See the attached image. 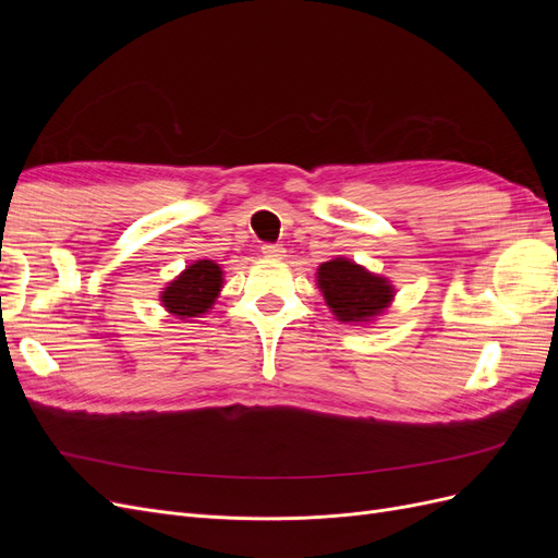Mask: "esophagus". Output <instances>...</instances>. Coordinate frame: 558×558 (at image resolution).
<instances>
[{"mask_svg": "<svg viewBox=\"0 0 558 558\" xmlns=\"http://www.w3.org/2000/svg\"><path fill=\"white\" fill-rule=\"evenodd\" d=\"M263 256H267V258H283L286 256V248L281 244H265L263 246Z\"/></svg>", "mask_w": 558, "mask_h": 558, "instance_id": "1", "label": "esophagus"}]
</instances>
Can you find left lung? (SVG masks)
<instances>
[{
    "mask_svg": "<svg viewBox=\"0 0 558 558\" xmlns=\"http://www.w3.org/2000/svg\"><path fill=\"white\" fill-rule=\"evenodd\" d=\"M316 283L337 320L353 326L369 324L391 305L396 295V289L386 277L367 272L363 265H356L349 258L320 263Z\"/></svg>",
    "mask_w": 558,
    "mask_h": 558,
    "instance_id": "left-lung-1",
    "label": "left lung"
}]
</instances>
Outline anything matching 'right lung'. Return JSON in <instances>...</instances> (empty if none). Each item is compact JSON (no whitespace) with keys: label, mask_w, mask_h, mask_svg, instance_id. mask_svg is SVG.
Listing matches in <instances>:
<instances>
[{"label":"right lung","mask_w":558,"mask_h":558,"mask_svg":"<svg viewBox=\"0 0 558 558\" xmlns=\"http://www.w3.org/2000/svg\"><path fill=\"white\" fill-rule=\"evenodd\" d=\"M223 289V272L214 260H195L160 293L162 307L177 318H193L211 310Z\"/></svg>","instance_id":"add662e5"}]
</instances>
